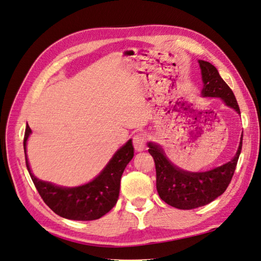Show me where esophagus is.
I'll list each match as a JSON object with an SVG mask.
<instances>
[{"mask_svg": "<svg viewBox=\"0 0 261 261\" xmlns=\"http://www.w3.org/2000/svg\"><path fill=\"white\" fill-rule=\"evenodd\" d=\"M133 144L136 151H143L146 146V137L144 134H137L134 139H133Z\"/></svg>", "mask_w": 261, "mask_h": 261, "instance_id": "esophagus-1", "label": "esophagus"}]
</instances>
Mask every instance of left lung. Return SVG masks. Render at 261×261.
Masks as SVG:
<instances>
[{"mask_svg":"<svg viewBox=\"0 0 261 261\" xmlns=\"http://www.w3.org/2000/svg\"><path fill=\"white\" fill-rule=\"evenodd\" d=\"M201 71V97L220 98L224 104L240 115L236 97L209 62L198 60ZM148 151L155 161L156 188L158 195L166 204L178 209H195L211 204L225 193L232 178L243 146V133L236 154L229 162L205 171L185 170L175 164L165 154L162 146L148 142Z\"/></svg>","mask_w":261,"mask_h":261,"instance_id":"1","label":"left lung"}]
</instances>
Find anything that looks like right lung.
I'll return each mask as SVG.
<instances>
[{
  "instance_id": "1",
  "label": "right lung",
  "mask_w": 261,
  "mask_h": 261,
  "mask_svg": "<svg viewBox=\"0 0 261 261\" xmlns=\"http://www.w3.org/2000/svg\"><path fill=\"white\" fill-rule=\"evenodd\" d=\"M31 134L32 130L28 125L23 143L25 163L37 192L55 214L71 220H95L116 205L120 178L126 166L134 157L132 139H128L115 151L106 166L92 180L80 186L65 187L41 180L33 174L27 154V145Z\"/></svg>"
}]
</instances>
